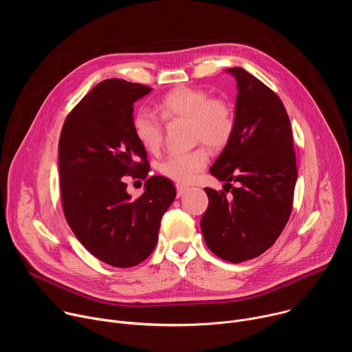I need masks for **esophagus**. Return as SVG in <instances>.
I'll return each instance as SVG.
<instances>
[{"label": "esophagus", "instance_id": "34e87169", "mask_svg": "<svg viewBox=\"0 0 352 352\" xmlns=\"http://www.w3.org/2000/svg\"><path fill=\"white\" fill-rule=\"evenodd\" d=\"M177 196L178 197H181V196H184L186 192H188V188L186 186H184V185H179V184H177Z\"/></svg>", "mask_w": 352, "mask_h": 352}]
</instances>
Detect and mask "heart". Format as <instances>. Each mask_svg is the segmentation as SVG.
I'll list each match as a JSON object with an SVG mask.
<instances>
[{
  "mask_svg": "<svg viewBox=\"0 0 352 352\" xmlns=\"http://www.w3.org/2000/svg\"><path fill=\"white\" fill-rule=\"evenodd\" d=\"M156 113L147 109L135 111L132 129L139 143L147 152H157L164 138V122L188 120L195 142H205L214 150L223 148L231 140L235 131V114L228 102L220 97H212L209 91L181 86L164 94L156 104ZM209 162V152L199 146L189 152H173L159 164L163 177L178 182L189 184Z\"/></svg>",
  "mask_w": 352,
  "mask_h": 352,
  "instance_id": "heart-1",
  "label": "heart"
}]
</instances>
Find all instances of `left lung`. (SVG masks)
<instances>
[{
  "mask_svg": "<svg viewBox=\"0 0 352 352\" xmlns=\"http://www.w3.org/2000/svg\"><path fill=\"white\" fill-rule=\"evenodd\" d=\"M227 71L238 87L235 131L210 167L226 184L224 190L205 188L209 206L200 228L214 255L241 263L262 255L284 230L292 212L296 160L281 98L245 69Z\"/></svg>",
  "mask_w": 352,
  "mask_h": 352,
  "instance_id": "obj_1",
  "label": "left lung"
}]
</instances>
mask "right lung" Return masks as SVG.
Returning a JSON list of instances; mask_svg holds the SVG:
<instances>
[{
    "mask_svg": "<svg viewBox=\"0 0 352 352\" xmlns=\"http://www.w3.org/2000/svg\"><path fill=\"white\" fill-rule=\"evenodd\" d=\"M150 91L124 79L100 82L67 116L60 136L67 223L93 256L114 267H133L153 252L162 217L177 195L174 184L157 175L131 199L122 178H146L150 168L132 129L133 104Z\"/></svg>",
    "mask_w": 352,
    "mask_h": 352,
    "instance_id": "right-lung-1",
    "label": "right lung"
}]
</instances>
